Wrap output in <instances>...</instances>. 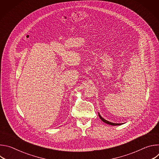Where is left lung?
I'll return each instance as SVG.
<instances>
[{"label":"left lung","instance_id":"left-lung-1","mask_svg":"<svg viewBox=\"0 0 159 159\" xmlns=\"http://www.w3.org/2000/svg\"><path fill=\"white\" fill-rule=\"evenodd\" d=\"M98 115H99V118H100V119L103 121V122H104L105 123H106V124H108V125H112V126H118V125H122L121 123H111V122H109V121H107V120H106L105 119H104L100 115H99V113H98Z\"/></svg>","mask_w":159,"mask_h":159}]
</instances>
